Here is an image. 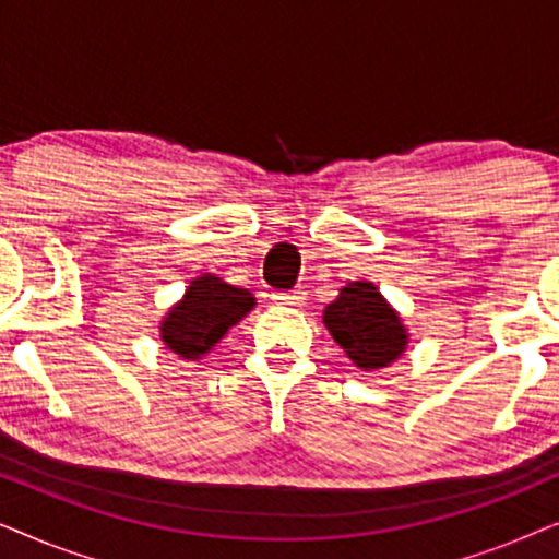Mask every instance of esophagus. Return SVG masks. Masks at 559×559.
Masks as SVG:
<instances>
[{"label": "esophagus", "mask_w": 559, "mask_h": 559, "mask_svg": "<svg viewBox=\"0 0 559 559\" xmlns=\"http://www.w3.org/2000/svg\"><path fill=\"white\" fill-rule=\"evenodd\" d=\"M272 300L277 305H289V308H300L305 302L302 289H287V293H274Z\"/></svg>", "instance_id": "obj_1"}]
</instances>
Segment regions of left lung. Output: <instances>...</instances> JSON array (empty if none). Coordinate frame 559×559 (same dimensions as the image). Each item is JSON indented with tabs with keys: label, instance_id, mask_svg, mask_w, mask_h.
<instances>
[{
	"label": "left lung",
	"instance_id": "1",
	"mask_svg": "<svg viewBox=\"0 0 559 559\" xmlns=\"http://www.w3.org/2000/svg\"><path fill=\"white\" fill-rule=\"evenodd\" d=\"M333 341L358 369L377 371L396 361L407 348V328L400 312L371 282H348L323 310Z\"/></svg>",
	"mask_w": 559,
	"mask_h": 559
}]
</instances>
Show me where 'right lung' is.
Masks as SVG:
<instances>
[{
	"instance_id": "add662e5",
	"label": "right lung",
	"mask_w": 559,
	"mask_h": 559,
	"mask_svg": "<svg viewBox=\"0 0 559 559\" xmlns=\"http://www.w3.org/2000/svg\"><path fill=\"white\" fill-rule=\"evenodd\" d=\"M254 305L257 300L249 289L226 285L216 274H203L190 282L182 300L167 310L159 323V335L173 354L198 361Z\"/></svg>"
}]
</instances>
